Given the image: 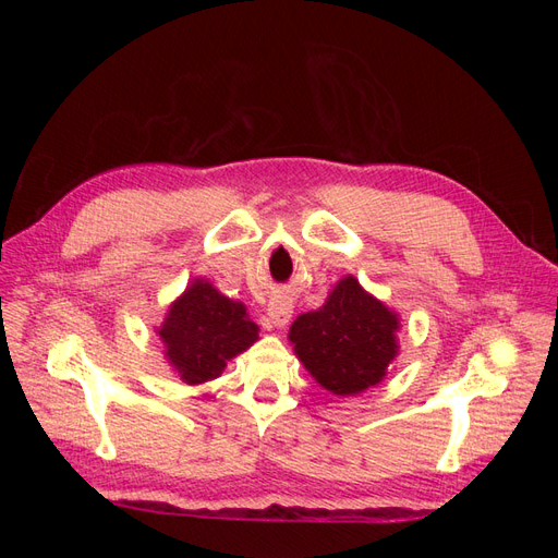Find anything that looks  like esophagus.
<instances>
[{
  "label": "esophagus",
  "mask_w": 558,
  "mask_h": 558,
  "mask_svg": "<svg viewBox=\"0 0 558 558\" xmlns=\"http://www.w3.org/2000/svg\"><path fill=\"white\" fill-rule=\"evenodd\" d=\"M291 316H293V302H291V298L277 295V298H272V302H269V305H267V320H269V326L286 328V326H289Z\"/></svg>",
  "instance_id": "esophagus-1"
}]
</instances>
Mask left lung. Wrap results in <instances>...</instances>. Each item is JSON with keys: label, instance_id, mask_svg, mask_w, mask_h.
Wrapping results in <instances>:
<instances>
[{"label": "left lung", "instance_id": "1", "mask_svg": "<svg viewBox=\"0 0 558 558\" xmlns=\"http://www.w3.org/2000/svg\"><path fill=\"white\" fill-rule=\"evenodd\" d=\"M398 330L400 314L347 275L332 286L324 307L293 320L289 340L316 384L347 398L386 377L400 349Z\"/></svg>", "mask_w": 558, "mask_h": 558}]
</instances>
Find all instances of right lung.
Masks as SVG:
<instances>
[{"label":"right lung","instance_id":"right-lung-1","mask_svg":"<svg viewBox=\"0 0 558 558\" xmlns=\"http://www.w3.org/2000/svg\"><path fill=\"white\" fill-rule=\"evenodd\" d=\"M258 330L244 302L197 277L172 302L156 335L165 347V361L183 384L195 386L221 377L228 361L258 340Z\"/></svg>","mask_w":558,"mask_h":558}]
</instances>
